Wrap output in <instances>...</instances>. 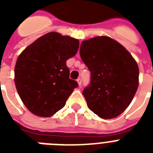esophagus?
Returning <instances> with one entry per match:
<instances>
[{"instance_id": "1", "label": "esophagus", "mask_w": 153, "mask_h": 153, "mask_svg": "<svg viewBox=\"0 0 153 153\" xmlns=\"http://www.w3.org/2000/svg\"><path fill=\"white\" fill-rule=\"evenodd\" d=\"M77 82H78V83H79V86H81V85H82V79H77Z\"/></svg>"}]
</instances>
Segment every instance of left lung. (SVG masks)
Masks as SVG:
<instances>
[{
	"mask_svg": "<svg viewBox=\"0 0 153 153\" xmlns=\"http://www.w3.org/2000/svg\"><path fill=\"white\" fill-rule=\"evenodd\" d=\"M80 56L91 74V82L82 91L89 109L103 119L120 115L137 91L139 68L135 59L108 36L82 42Z\"/></svg>",
	"mask_w": 153,
	"mask_h": 153,
	"instance_id": "obj_1",
	"label": "left lung"
}]
</instances>
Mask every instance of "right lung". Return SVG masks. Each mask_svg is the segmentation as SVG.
Wrapping results in <instances>:
<instances>
[{"label":"right lung","mask_w":153,"mask_h":153,"mask_svg":"<svg viewBox=\"0 0 153 153\" xmlns=\"http://www.w3.org/2000/svg\"><path fill=\"white\" fill-rule=\"evenodd\" d=\"M79 47L78 39L49 32L19 55L14 81L20 99L32 114L52 116L78 87V82L69 78L67 60L75 55Z\"/></svg>","instance_id":"right-lung-1"}]
</instances>
